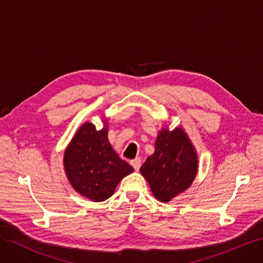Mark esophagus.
Here are the masks:
<instances>
[{
    "mask_svg": "<svg viewBox=\"0 0 263 263\" xmlns=\"http://www.w3.org/2000/svg\"><path fill=\"white\" fill-rule=\"evenodd\" d=\"M130 164L134 168L135 171H139V169L141 167V158H135V159L131 160Z\"/></svg>",
    "mask_w": 263,
    "mask_h": 263,
    "instance_id": "34e87169",
    "label": "esophagus"
}]
</instances>
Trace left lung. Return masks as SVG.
I'll list each match as a JSON object with an SVG mask.
<instances>
[{"label":"left lung","instance_id":"left-lung-1","mask_svg":"<svg viewBox=\"0 0 263 263\" xmlns=\"http://www.w3.org/2000/svg\"><path fill=\"white\" fill-rule=\"evenodd\" d=\"M155 198L168 202L185 192L198 172V155L182 126H162L155 152L140 169Z\"/></svg>","mask_w":263,"mask_h":263}]
</instances>
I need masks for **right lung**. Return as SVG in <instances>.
<instances>
[{
  "label": "right lung",
  "mask_w": 263,
  "mask_h": 263,
  "mask_svg": "<svg viewBox=\"0 0 263 263\" xmlns=\"http://www.w3.org/2000/svg\"><path fill=\"white\" fill-rule=\"evenodd\" d=\"M103 128L85 121L64 153V170L73 190L92 201L108 199L120 181L134 170L122 160L108 141V119Z\"/></svg>",
  "instance_id": "add662e5"
}]
</instances>
